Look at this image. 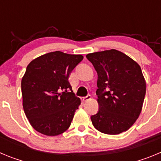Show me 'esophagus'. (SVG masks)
<instances>
[{
  "label": "esophagus",
  "mask_w": 161,
  "mask_h": 161,
  "mask_svg": "<svg viewBox=\"0 0 161 161\" xmlns=\"http://www.w3.org/2000/svg\"><path fill=\"white\" fill-rule=\"evenodd\" d=\"M91 98H92L91 95H87V96H85V97H81V100H82V102H87V101L90 100Z\"/></svg>",
  "instance_id": "1"
}]
</instances>
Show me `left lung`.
Here are the masks:
<instances>
[{
	"label": "left lung",
	"instance_id": "8db88e82",
	"mask_svg": "<svg viewBox=\"0 0 161 161\" xmlns=\"http://www.w3.org/2000/svg\"><path fill=\"white\" fill-rule=\"evenodd\" d=\"M97 72L98 112L91 116L93 126L107 135L128 130L141 113L146 82L141 68L131 58L111 49L88 54Z\"/></svg>",
	"mask_w": 161,
	"mask_h": 161
}]
</instances>
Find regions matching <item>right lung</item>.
Segmentation results:
<instances>
[{"label":"right lung","instance_id":"add662e5","mask_svg":"<svg viewBox=\"0 0 161 161\" xmlns=\"http://www.w3.org/2000/svg\"><path fill=\"white\" fill-rule=\"evenodd\" d=\"M81 55L50 52L32 60L22 79V106L33 128L55 136L68 129L80 99L68 81Z\"/></svg>","mask_w":161,"mask_h":161}]
</instances>
